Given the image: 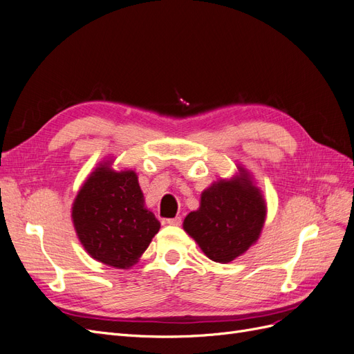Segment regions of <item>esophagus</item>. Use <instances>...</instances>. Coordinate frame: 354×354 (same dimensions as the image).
<instances>
[{"label": "esophagus", "mask_w": 354, "mask_h": 354, "mask_svg": "<svg viewBox=\"0 0 354 354\" xmlns=\"http://www.w3.org/2000/svg\"><path fill=\"white\" fill-rule=\"evenodd\" d=\"M167 223L169 224V226H180L181 224V218L180 217H174V218H168Z\"/></svg>", "instance_id": "34e87169"}]
</instances>
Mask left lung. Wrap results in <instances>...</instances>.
Masks as SVG:
<instances>
[{"instance_id": "8db88e82", "label": "left lung", "mask_w": 354, "mask_h": 354, "mask_svg": "<svg viewBox=\"0 0 354 354\" xmlns=\"http://www.w3.org/2000/svg\"><path fill=\"white\" fill-rule=\"evenodd\" d=\"M267 216L266 199L248 169L220 178L201 194L196 211L189 212L183 229L202 252L216 263H230L259 241Z\"/></svg>"}]
</instances>
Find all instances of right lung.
Segmentation results:
<instances>
[{
  "instance_id": "obj_1",
  "label": "right lung",
  "mask_w": 354,
  "mask_h": 354,
  "mask_svg": "<svg viewBox=\"0 0 354 354\" xmlns=\"http://www.w3.org/2000/svg\"><path fill=\"white\" fill-rule=\"evenodd\" d=\"M102 160L72 203L77 236L91 259L115 269H131L159 232L160 223L145 207L133 169L116 171Z\"/></svg>"
}]
</instances>
